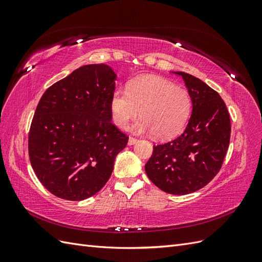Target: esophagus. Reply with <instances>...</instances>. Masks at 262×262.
Segmentation results:
<instances>
[{
  "label": "esophagus",
  "mask_w": 262,
  "mask_h": 262,
  "mask_svg": "<svg viewBox=\"0 0 262 262\" xmlns=\"http://www.w3.org/2000/svg\"><path fill=\"white\" fill-rule=\"evenodd\" d=\"M137 142H138V139L130 137V138H129V142H128V144H129V145H133V144H136Z\"/></svg>",
  "instance_id": "1"
}]
</instances>
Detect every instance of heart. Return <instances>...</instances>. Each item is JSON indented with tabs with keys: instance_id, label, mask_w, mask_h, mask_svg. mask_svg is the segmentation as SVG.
Returning <instances> with one entry per match:
<instances>
[{
	"instance_id": "1",
	"label": "heart",
	"mask_w": 262,
	"mask_h": 262,
	"mask_svg": "<svg viewBox=\"0 0 262 262\" xmlns=\"http://www.w3.org/2000/svg\"><path fill=\"white\" fill-rule=\"evenodd\" d=\"M114 122L125 128L139 114L132 125L138 133L153 132L156 139H169L184 128L191 112V97L187 90L156 75H143L132 80L126 92L116 90L109 102Z\"/></svg>"
}]
</instances>
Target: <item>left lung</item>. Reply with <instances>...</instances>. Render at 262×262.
Wrapping results in <instances>:
<instances>
[{
	"label": "left lung",
	"mask_w": 262,
	"mask_h": 262,
	"mask_svg": "<svg viewBox=\"0 0 262 262\" xmlns=\"http://www.w3.org/2000/svg\"><path fill=\"white\" fill-rule=\"evenodd\" d=\"M184 78L192 113L185 131L167 143L154 145L145 171L153 184L170 194L196 191L216 176L231 138V119L224 100L195 76Z\"/></svg>",
	"instance_id": "8db88e82"
}]
</instances>
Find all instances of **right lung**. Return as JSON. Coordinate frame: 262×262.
Here are the masks:
<instances>
[{
	"label": "right lung",
	"mask_w": 262,
	"mask_h": 262,
	"mask_svg": "<svg viewBox=\"0 0 262 262\" xmlns=\"http://www.w3.org/2000/svg\"><path fill=\"white\" fill-rule=\"evenodd\" d=\"M117 74L104 63L76 69L39 100L31 121V167L55 196L82 201L112 176L129 138L112 122L109 102Z\"/></svg>",
	"instance_id": "obj_1"
}]
</instances>
